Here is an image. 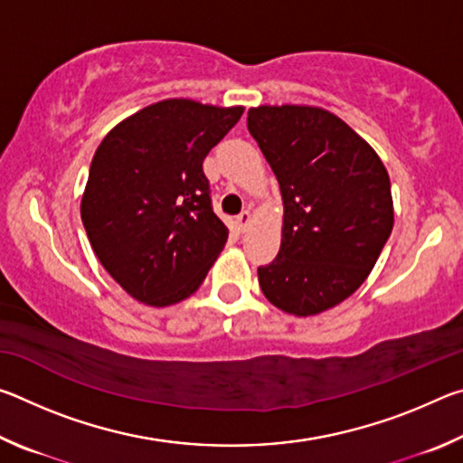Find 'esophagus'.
Returning <instances> with one entry per match:
<instances>
[{
  "mask_svg": "<svg viewBox=\"0 0 463 463\" xmlns=\"http://www.w3.org/2000/svg\"><path fill=\"white\" fill-rule=\"evenodd\" d=\"M249 222H250V213H249V210H242V213L237 216V226H239V231H241V232H245V231H247V226H249Z\"/></svg>",
  "mask_w": 463,
  "mask_h": 463,
  "instance_id": "obj_1",
  "label": "esophagus"
}]
</instances>
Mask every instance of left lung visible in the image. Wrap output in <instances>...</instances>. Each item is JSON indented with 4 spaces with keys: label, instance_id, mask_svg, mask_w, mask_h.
Segmentation results:
<instances>
[{
    "label": "left lung",
    "instance_id": "1",
    "mask_svg": "<svg viewBox=\"0 0 463 463\" xmlns=\"http://www.w3.org/2000/svg\"><path fill=\"white\" fill-rule=\"evenodd\" d=\"M247 128L284 202L279 253L257 269L261 292L288 315H320L364 284L386 245L394 226L388 171L325 108L257 106Z\"/></svg>",
    "mask_w": 463,
    "mask_h": 463
}]
</instances>
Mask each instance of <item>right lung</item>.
Here are the masks:
<instances>
[{"label": "right lung", "instance_id": "obj_1", "mask_svg": "<svg viewBox=\"0 0 463 463\" xmlns=\"http://www.w3.org/2000/svg\"><path fill=\"white\" fill-rule=\"evenodd\" d=\"M245 112L169 98L116 124L91 159L81 221L99 263L135 300L190 298L229 239L202 163Z\"/></svg>", "mask_w": 463, "mask_h": 463}]
</instances>
